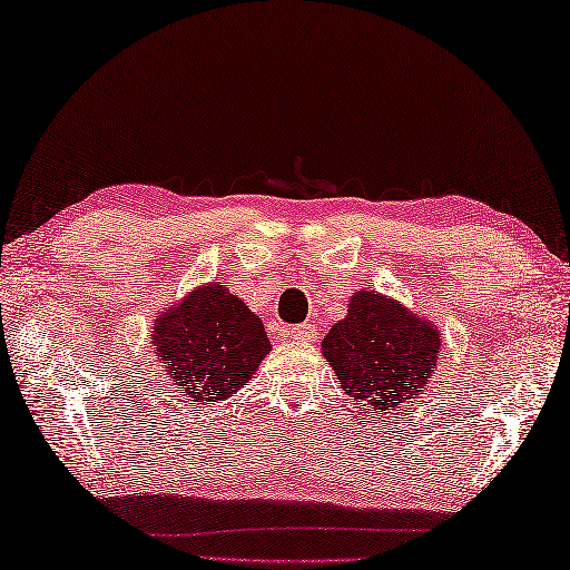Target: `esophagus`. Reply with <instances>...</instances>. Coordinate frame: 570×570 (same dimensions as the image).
I'll return each instance as SVG.
<instances>
[{
	"label": "esophagus",
	"instance_id": "esophagus-1",
	"mask_svg": "<svg viewBox=\"0 0 570 570\" xmlns=\"http://www.w3.org/2000/svg\"><path fill=\"white\" fill-rule=\"evenodd\" d=\"M291 333H293L295 341H313L315 328H311V325H307V323H301V325H295Z\"/></svg>",
	"mask_w": 570,
	"mask_h": 570
}]
</instances>
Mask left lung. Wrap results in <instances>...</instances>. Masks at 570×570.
I'll list each match as a JSON object with an SVG mask.
<instances>
[{"label":"left lung","mask_w":570,"mask_h":570,"mask_svg":"<svg viewBox=\"0 0 570 570\" xmlns=\"http://www.w3.org/2000/svg\"><path fill=\"white\" fill-rule=\"evenodd\" d=\"M321 348L343 391L371 414H386L422 394L440 361L442 333L412 307L363 287Z\"/></svg>","instance_id":"1"}]
</instances>
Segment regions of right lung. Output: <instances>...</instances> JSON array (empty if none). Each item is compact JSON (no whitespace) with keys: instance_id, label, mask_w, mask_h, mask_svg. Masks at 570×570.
I'll use <instances>...</instances> for the list:
<instances>
[{"instance_id":"add662e5","label":"right lung","mask_w":570,"mask_h":570,"mask_svg":"<svg viewBox=\"0 0 570 570\" xmlns=\"http://www.w3.org/2000/svg\"><path fill=\"white\" fill-rule=\"evenodd\" d=\"M151 343L171 386L197 404L237 394L273 348L263 321L222 283H204L161 307Z\"/></svg>"}]
</instances>
